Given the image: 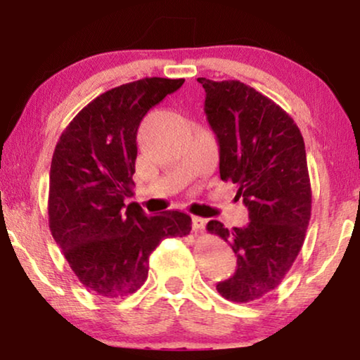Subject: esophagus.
Masks as SVG:
<instances>
[{
  "label": "esophagus",
  "mask_w": 360,
  "mask_h": 360,
  "mask_svg": "<svg viewBox=\"0 0 360 360\" xmlns=\"http://www.w3.org/2000/svg\"><path fill=\"white\" fill-rule=\"evenodd\" d=\"M205 226H206L205 218H200V216H193V218H191V228H193L195 231L205 229Z\"/></svg>",
  "instance_id": "obj_1"
}]
</instances>
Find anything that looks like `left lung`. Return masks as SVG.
Returning a JSON list of instances; mask_svg holds the SVG:
<instances>
[{
	"instance_id": "1",
	"label": "left lung",
	"mask_w": 360,
	"mask_h": 360,
	"mask_svg": "<svg viewBox=\"0 0 360 360\" xmlns=\"http://www.w3.org/2000/svg\"><path fill=\"white\" fill-rule=\"evenodd\" d=\"M198 82L206 93V120L218 139L221 180L238 185L236 196L250 219L233 229L219 221L206 224L238 257L234 275L216 290L231 302H255L282 283L304 243L311 185L303 136L277 103L245 83Z\"/></svg>"
}]
</instances>
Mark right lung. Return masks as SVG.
<instances>
[{
    "mask_svg": "<svg viewBox=\"0 0 360 360\" xmlns=\"http://www.w3.org/2000/svg\"><path fill=\"white\" fill-rule=\"evenodd\" d=\"M184 82L152 77L103 93L73 117L53 150L49 228L78 280L100 297L137 292L160 240L191 231L186 213L146 216L137 203L124 205L142 117Z\"/></svg>",
    "mask_w": 360,
    "mask_h": 360,
    "instance_id": "1",
    "label": "right lung"
}]
</instances>
